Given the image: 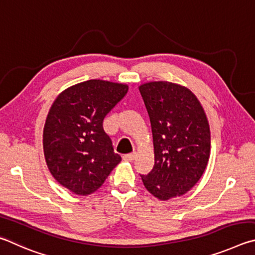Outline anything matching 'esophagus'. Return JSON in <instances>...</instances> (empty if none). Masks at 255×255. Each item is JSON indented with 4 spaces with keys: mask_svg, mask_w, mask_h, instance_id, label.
<instances>
[{
    "mask_svg": "<svg viewBox=\"0 0 255 255\" xmlns=\"http://www.w3.org/2000/svg\"><path fill=\"white\" fill-rule=\"evenodd\" d=\"M135 152H133V153H128V154H124L123 155V159L125 160V161H128V162H132L133 160L135 159Z\"/></svg>",
    "mask_w": 255,
    "mask_h": 255,
    "instance_id": "34e87169",
    "label": "esophagus"
}]
</instances>
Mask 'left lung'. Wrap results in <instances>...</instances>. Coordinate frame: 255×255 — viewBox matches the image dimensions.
Wrapping results in <instances>:
<instances>
[{"label":"left lung","mask_w":255,"mask_h":255,"mask_svg":"<svg viewBox=\"0 0 255 255\" xmlns=\"http://www.w3.org/2000/svg\"><path fill=\"white\" fill-rule=\"evenodd\" d=\"M148 111L154 166L141 175L149 193L160 200L181 196L197 184L211 153V131L203 106L188 88L169 82L139 87Z\"/></svg>","instance_id":"1"}]
</instances>
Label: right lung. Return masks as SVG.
<instances>
[{
    "instance_id": "obj_1",
    "label": "right lung",
    "mask_w": 255,
    "mask_h": 255,
    "mask_svg": "<svg viewBox=\"0 0 255 255\" xmlns=\"http://www.w3.org/2000/svg\"><path fill=\"white\" fill-rule=\"evenodd\" d=\"M128 89L91 79L65 89L51 105L43 128L44 158L53 178L74 194L96 191L122 160L103 121Z\"/></svg>"
}]
</instances>
